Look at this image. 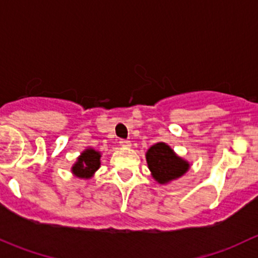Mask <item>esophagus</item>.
Segmentation results:
<instances>
[{
    "instance_id": "obj_1",
    "label": "esophagus",
    "mask_w": 258,
    "mask_h": 258,
    "mask_svg": "<svg viewBox=\"0 0 258 258\" xmlns=\"http://www.w3.org/2000/svg\"><path fill=\"white\" fill-rule=\"evenodd\" d=\"M120 145L121 147H124V148H130L132 147V143H130V140H126V139H120Z\"/></svg>"
}]
</instances>
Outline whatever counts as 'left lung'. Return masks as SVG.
<instances>
[{
  "mask_svg": "<svg viewBox=\"0 0 258 258\" xmlns=\"http://www.w3.org/2000/svg\"><path fill=\"white\" fill-rule=\"evenodd\" d=\"M147 163L154 179L159 184H168L179 179L190 168V164L177 156L165 143H156L147 151Z\"/></svg>",
  "mask_w": 258,
  "mask_h": 258,
  "instance_id": "obj_1",
  "label": "left lung"
}]
</instances>
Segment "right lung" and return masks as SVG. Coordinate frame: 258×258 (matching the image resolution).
I'll list each match as a JSON object with an SVG mask.
<instances>
[{"label": "right lung", "instance_id": "add662e5", "mask_svg": "<svg viewBox=\"0 0 258 258\" xmlns=\"http://www.w3.org/2000/svg\"><path fill=\"white\" fill-rule=\"evenodd\" d=\"M100 153L88 148L78 156L77 163L72 166V172L81 179H90L100 168Z\"/></svg>", "mask_w": 258, "mask_h": 258}]
</instances>
